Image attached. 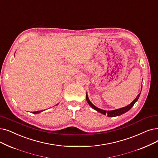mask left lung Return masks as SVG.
I'll return each mask as SVG.
<instances>
[{
	"label": "left lung",
	"instance_id": "1",
	"mask_svg": "<svg viewBox=\"0 0 158 158\" xmlns=\"http://www.w3.org/2000/svg\"><path fill=\"white\" fill-rule=\"evenodd\" d=\"M141 89H142V87H141ZM140 94H141V92L138 95L136 98L130 105H128L125 107L119 108V109L113 110H102L101 108H98L97 106H95V105H94L91 102V101H90V99H89L87 93H86V101H87V102L88 103V105H90L93 109H94L95 110H96L97 112H98L102 114H103V115H107V116H108V117H115V116H119V115H121L123 114L126 113L127 112H128L129 110L131 109L132 107L134 106V105L135 103V102L138 100L139 96H140Z\"/></svg>",
	"mask_w": 158,
	"mask_h": 158
}]
</instances>
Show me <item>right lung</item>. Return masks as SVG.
<instances>
[{
    "label": "right lung",
    "mask_w": 158,
    "mask_h": 158,
    "mask_svg": "<svg viewBox=\"0 0 158 158\" xmlns=\"http://www.w3.org/2000/svg\"><path fill=\"white\" fill-rule=\"evenodd\" d=\"M43 111H44V110H40V111H37V112H33V114H39V113L42 112H43Z\"/></svg>",
    "instance_id": "right-lung-1"
}]
</instances>
